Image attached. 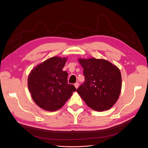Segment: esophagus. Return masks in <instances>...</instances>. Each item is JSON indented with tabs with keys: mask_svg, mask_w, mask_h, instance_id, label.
<instances>
[{
	"mask_svg": "<svg viewBox=\"0 0 148 148\" xmlns=\"http://www.w3.org/2000/svg\"><path fill=\"white\" fill-rule=\"evenodd\" d=\"M74 86H75V87L76 88V89H77V88H78V86H79V83H75V84H74Z\"/></svg>",
	"mask_w": 148,
	"mask_h": 148,
	"instance_id": "esophagus-1",
	"label": "esophagus"
}]
</instances>
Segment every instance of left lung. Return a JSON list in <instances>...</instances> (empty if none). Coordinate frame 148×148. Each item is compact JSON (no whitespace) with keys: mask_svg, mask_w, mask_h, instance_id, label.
<instances>
[{"mask_svg":"<svg viewBox=\"0 0 148 148\" xmlns=\"http://www.w3.org/2000/svg\"><path fill=\"white\" fill-rule=\"evenodd\" d=\"M84 82L77 89L88 107L96 111L110 109L122 88V77L117 66L104 59H79Z\"/></svg>","mask_w":148,"mask_h":148,"instance_id":"left-lung-1","label":"left lung"}]
</instances>
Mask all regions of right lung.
Wrapping results in <instances>:
<instances>
[{
  "instance_id": "obj_1",
  "label": "right lung",
  "mask_w": 148,
  "mask_h": 148,
  "mask_svg": "<svg viewBox=\"0 0 148 148\" xmlns=\"http://www.w3.org/2000/svg\"><path fill=\"white\" fill-rule=\"evenodd\" d=\"M66 58L53 57L31 71L28 78L29 91L39 107L56 111L63 107L76 88L68 83V73L62 69Z\"/></svg>"
}]
</instances>
